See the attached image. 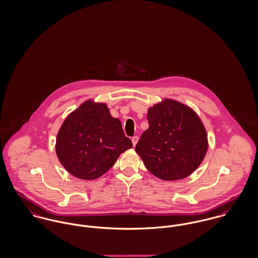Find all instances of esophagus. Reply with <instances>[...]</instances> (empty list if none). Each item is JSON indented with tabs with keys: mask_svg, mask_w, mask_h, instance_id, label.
Returning a JSON list of instances; mask_svg holds the SVG:
<instances>
[{
	"mask_svg": "<svg viewBox=\"0 0 258 258\" xmlns=\"http://www.w3.org/2000/svg\"><path fill=\"white\" fill-rule=\"evenodd\" d=\"M132 141H133V145L136 146L137 143H138V141H139V137H138V136H135V137L132 139Z\"/></svg>",
	"mask_w": 258,
	"mask_h": 258,
	"instance_id": "1",
	"label": "esophagus"
}]
</instances>
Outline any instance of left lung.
I'll return each mask as SVG.
<instances>
[{
    "mask_svg": "<svg viewBox=\"0 0 258 258\" xmlns=\"http://www.w3.org/2000/svg\"><path fill=\"white\" fill-rule=\"evenodd\" d=\"M149 127L136 151L147 170L164 180L186 178L207 151V135L197 113L175 100L165 99L148 109Z\"/></svg>",
    "mask_w": 258,
    "mask_h": 258,
    "instance_id": "left-lung-1",
    "label": "left lung"
}]
</instances>
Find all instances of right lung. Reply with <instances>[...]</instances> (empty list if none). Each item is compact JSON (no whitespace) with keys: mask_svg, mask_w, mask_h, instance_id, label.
<instances>
[{"mask_svg":"<svg viewBox=\"0 0 258 258\" xmlns=\"http://www.w3.org/2000/svg\"><path fill=\"white\" fill-rule=\"evenodd\" d=\"M132 147L120 120L111 116L106 104L92 100L85 101L67 117L56 141L60 164L82 179L99 178Z\"/></svg>","mask_w":258,"mask_h":258,"instance_id":"1","label":"right lung"}]
</instances>
